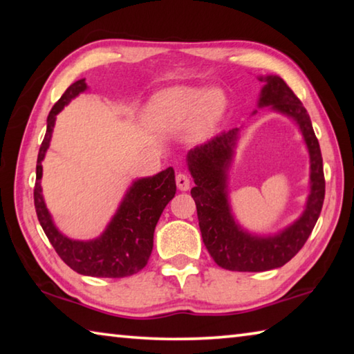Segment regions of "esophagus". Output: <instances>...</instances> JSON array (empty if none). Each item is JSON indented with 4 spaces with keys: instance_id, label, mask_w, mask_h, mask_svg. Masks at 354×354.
I'll return each instance as SVG.
<instances>
[{
    "instance_id": "obj_1",
    "label": "esophagus",
    "mask_w": 354,
    "mask_h": 354,
    "mask_svg": "<svg viewBox=\"0 0 354 354\" xmlns=\"http://www.w3.org/2000/svg\"><path fill=\"white\" fill-rule=\"evenodd\" d=\"M176 185L179 190H189L190 187V178L185 173H178L176 175Z\"/></svg>"
}]
</instances>
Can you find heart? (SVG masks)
Here are the masks:
<instances>
[{
  "label": "heart",
  "mask_w": 354,
  "mask_h": 354,
  "mask_svg": "<svg viewBox=\"0 0 354 354\" xmlns=\"http://www.w3.org/2000/svg\"><path fill=\"white\" fill-rule=\"evenodd\" d=\"M225 107V95L217 88L171 87L151 100L148 122L159 129H178L190 122L192 133L203 139L217 127Z\"/></svg>",
  "instance_id": "obj_1"
}]
</instances>
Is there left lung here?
I'll list each match as a JSON object with an SVG mask.
<instances>
[{
  "instance_id": "8db88e82",
  "label": "left lung",
  "mask_w": 354,
  "mask_h": 354,
  "mask_svg": "<svg viewBox=\"0 0 354 354\" xmlns=\"http://www.w3.org/2000/svg\"><path fill=\"white\" fill-rule=\"evenodd\" d=\"M261 81L267 84L262 88L259 106H272L299 124L310 156V194L306 211L278 236L248 234L232 218L226 198V169L239 129L221 133L190 149L187 162L195 181L190 194L196 205L203 242L215 263L232 272H266L283 267L306 243L325 200L322 151L308 111L279 76H266Z\"/></svg>"
}]
</instances>
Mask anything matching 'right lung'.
Segmentation results:
<instances>
[{
  "label": "right lung",
  "mask_w": 354,
  "mask_h": 354,
  "mask_svg": "<svg viewBox=\"0 0 354 354\" xmlns=\"http://www.w3.org/2000/svg\"><path fill=\"white\" fill-rule=\"evenodd\" d=\"M87 88L84 80L71 84L48 113L46 133L41 142L35 169L34 206L48 241L61 259L75 272L97 278H124L140 272L151 256L153 234L164 207L176 194L175 170L142 178L128 190L107 230L95 241H71L56 230L41 196V160L50 147L56 115L71 98Z\"/></svg>",
  "instance_id": "obj_1"
}]
</instances>
